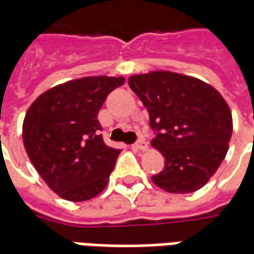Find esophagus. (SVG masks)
Wrapping results in <instances>:
<instances>
[{
  "label": "esophagus",
  "instance_id": "34e87169",
  "mask_svg": "<svg viewBox=\"0 0 254 254\" xmlns=\"http://www.w3.org/2000/svg\"><path fill=\"white\" fill-rule=\"evenodd\" d=\"M133 147H134L136 149H138V151H143L144 152V151H147V149H148V144L145 143L144 140H140V141H137V143L134 144Z\"/></svg>",
  "mask_w": 254,
  "mask_h": 254
}]
</instances>
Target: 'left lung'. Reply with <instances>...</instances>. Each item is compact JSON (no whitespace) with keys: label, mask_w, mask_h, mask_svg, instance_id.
<instances>
[{"label":"left lung","mask_w":254,"mask_h":254,"mask_svg":"<svg viewBox=\"0 0 254 254\" xmlns=\"http://www.w3.org/2000/svg\"><path fill=\"white\" fill-rule=\"evenodd\" d=\"M127 83L148 110L156 132L151 145L165 158L163 170L152 177L155 185L169 193L201 189L229 149L227 102L205 81L170 70L133 74Z\"/></svg>","instance_id":"1"}]
</instances>
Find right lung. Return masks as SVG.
Instances as JSON below:
<instances>
[{"mask_svg": "<svg viewBox=\"0 0 254 254\" xmlns=\"http://www.w3.org/2000/svg\"><path fill=\"white\" fill-rule=\"evenodd\" d=\"M125 78L87 76L39 95L23 121L28 158L47 187L67 201H85L103 190L121 149L106 145L100 107Z\"/></svg>", "mask_w": 254, "mask_h": 254, "instance_id": "1", "label": "right lung"}]
</instances>
